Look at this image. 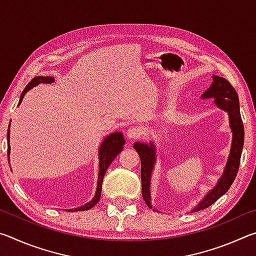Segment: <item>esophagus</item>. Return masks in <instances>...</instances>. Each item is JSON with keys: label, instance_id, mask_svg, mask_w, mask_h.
Here are the masks:
<instances>
[{"label": "esophagus", "instance_id": "obj_1", "mask_svg": "<svg viewBox=\"0 0 256 256\" xmlns=\"http://www.w3.org/2000/svg\"><path fill=\"white\" fill-rule=\"evenodd\" d=\"M141 130L136 128V126H132L130 128L128 131H126V136L130 138V140L133 141V140H136L138 138H140L141 136Z\"/></svg>", "mask_w": 256, "mask_h": 256}]
</instances>
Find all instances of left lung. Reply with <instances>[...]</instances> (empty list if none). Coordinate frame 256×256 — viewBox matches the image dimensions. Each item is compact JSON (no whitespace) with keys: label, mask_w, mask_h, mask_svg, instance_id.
Segmentation results:
<instances>
[{"label":"left lung","mask_w":256,"mask_h":256,"mask_svg":"<svg viewBox=\"0 0 256 256\" xmlns=\"http://www.w3.org/2000/svg\"><path fill=\"white\" fill-rule=\"evenodd\" d=\"M214 82L206 92H203L202 99L214 98L216 105L228 112L229 126L232 132V148L228 156V160L218 183L212 188L203 200L194 208L193 211H200L210 206L214 203L220 196H222L230 188L234 180L237 175L238 168H240V156L242 146H244V125L240 118V99L234 86L229 84L224 78L214 76ZM133 148L140 156L141 159V184H142V196L150 209H154L151 206V175L156 164V148L152 142L150 144H142V142H136ZM192 211V212H193Z\"/></svg>","instance_id":"left-lung-1"}]
</instances>
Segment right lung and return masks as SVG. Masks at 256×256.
<instances>
[{"mask_svg":"<svg viewBox=\"0 0 256 256\" xmlns=\"http://www.w3.org/2000/svg\"><path fill=\"white\" fill-rule=\"evenodd\" d=\"M53 82H54L53 76H34V79L27 84V86H26L22 94H21L19 105L20 102H22L24 94L28 90L40 84H53ZM6 138H8V162H10V124H8ZM124 144H125V140L123 138L122 132H114L104 138L100 148H99V172H98L97 190H96V193H94V196L92 200L86 203V204L79 208H74V209H68V211H84V210L92 209V208H94L97 204L102 196V180H104V176H105L107 168L110 167V164L112 162V160L118 157V154L123 150Z\"/></svg>","mask_w":256,"mask_h":256,"instance_id":"1","label":"right lung"}]
</instances>
